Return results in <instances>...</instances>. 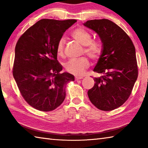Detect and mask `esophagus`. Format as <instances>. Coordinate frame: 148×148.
Returning a JSON list of instances; mask_svg holds the SVG:
<instances>
[{"instance_id": "1", "label": "esophagus", "mask_w": 148, "mask_h": 148, "mask_svg": "<svg viewBox=\"0 0 148 148\" xmlns=\"http://www.w3.org/2000/svg\"><path fill=\"white\" fill-rule=\"evenodd\" d=\"M82 79H83L82 77H75V80H80Z\"/></svg>"}]
</instances>
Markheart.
Returning <instances> with one entry per match:
<instances>
[{"label":"heart","instance_id":"heart-1","mask_svg":"<svg viewBox=\"0 0 148 148\" xmlns=\"http://www.w3.org/2000/svg\"><path fill=\"white\" fill-rule=\"evenodd\" d=\"M72 38L77 42L84 46V52L91 58H97L101 53V46L99 42L91 40V35L83 28H77L71 33ZM64 43L62 39L58 41L57 46V53L62 56L64 52ZM89 66V60L86 57L73 58L68 61L65 64V69L68 73L76 76L82 75L85 69Z\"/></svg>","mask_w":148,"mask_h":148}]
</instances>
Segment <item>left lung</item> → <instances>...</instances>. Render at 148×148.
I'll return each instance as SVG.
<instances>
[{
    "instance_id": "8db88e82",
    "label": "left lung",
    "mask_w": 148,
    "mask_h": 148,
    "mask_svg": "<svg viewBox=\"0 0 148 148\" xmlns=\"http://www.w3.org/2000/svg\"><path fill=\"white\" fill-rule=\"evenodd\" d=\"M83 24L97 33L102 43V53L93 69L102 75L94 78V86L88 91L89 99L100 110H113L129 98L137 79L135 46L126 33L108 19Z\"/></svg>"
}]
</instances>
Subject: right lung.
<instances>
[{
    "label": "right lung",
    "instance_id": "add662e5",
    "mask_svg": "<svg viewBox=\"0 0 148 148\" xmlns=\"http://www.w3.org/2000/svg\"><path fill=\"white\" fill-rule=\"evenodd\" d=\"M76 20L42 19L19 38L15 49L13 75L22 96L36 110H54L66 97V86L75 80L61 73L57 46L66 29Z\"/></svg>",
    "mask_w": 148,
    "mask_h": 148
}]
</instances>
